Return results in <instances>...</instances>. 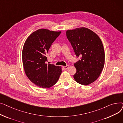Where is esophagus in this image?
I'll use <instances>...</instances> for the list:
<instances>
[{
    "instance_id": "1",
    "label": "esophagus",
    "mask_w": 123,
    "mask_h": 123,
    "mask_svg": "<svg viewBox=\"0 0 123 123\" xmlns=\"http://www.w3.org/2000/svg\"><path fill=\"white\" fill-rule=\"evenodd\" d=\"M62 67H63V68L64 69L66 70V69H67L69 68V65H66V66H63Z\"/></svg>"
}]
</instances>
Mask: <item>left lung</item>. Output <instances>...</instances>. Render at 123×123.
Segmentation results:
<instances>
[{
  "label": "left lung",
  "instance_id": "obj_1",
  "mask_svg": "<svg viewBox=\"0 0 123 123\" xmlns=\"http://www.w3.org/2000/svg\"><path fill=\"white\" fill-rule=\"evenodd\" d=\"M77 58L75 80L83 85L94 82L100 76L105 64V52L99 37L92 30L82 27L66 31Z\"/></svg>",
  "mask_w": 123,
  "mask_h": 123
}]
</instances>
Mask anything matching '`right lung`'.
<instances>
[{
	"mask_svg": "<svg viewBox=\"0 0 123 123\" xmlns=\"http://www.w3.org/2000/svg\"><path fill=\"white\" fill-rule=\"evenodd\" d=\"M60 33V31L38 29L30 34L24 43L22 58L25 74L32 83L40 88L53 86L61 74V67L46 63L48 51Z\"/></svg>",
	"mask_w": 123,
	"mask_h": 123,
	"instance_id": "add662e5",
	"label": "right lung"
}]
</instances>
